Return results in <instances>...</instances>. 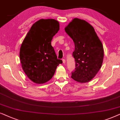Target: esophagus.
<instances>
[{
    "instance_id": "1",
    "label": "esophagus",
    "mask_w": 120,
    "mask_h": 120,
    "mask_svg": "<svg viewBox=\"0 0 120 120\" xmlns=\"http://www.w3.org/2000/svg\"><path fill=\"white\" fill-rule=\"evenodd\" d=\"M63 64H65L66 63V60H65V59H63Z\"/></svg>"
}]
</instances>
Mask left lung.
<instances>
[{
	"label": "left lung",
	"mask_w": 120,
	"mask_h": 120,
	"mask_svg": "<svg viewBox=\"0 0 120 120\" xmlns=\"http://www.w3.org/2000/svg\"><path fill=\"white\" fill-rule=\"evenodd\" d=\"M72 39L75 48L72 56L76 68L71 78L79 83L92 80L101 68L104 59L103 44L90 24L78 18L73 19L65 28Z\"/></svg>",
	"instance_id": "left-lung-1"
}]
</instances>
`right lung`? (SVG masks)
I'll list each match as a JSON object with an SVG mask.
<instances>
[{
  "label": "right lung",
  "instance_id": "1",
  "mask_svg": "<svg viewBox=\"0 0 120 120\" xmlns=\"http://www.w3.org/2000/svg\"><path fill=\"white\" fill-rule=\"evenodd\" d=\"M60 29L59 22L52 19L35 22L22 41L20 50L22 68L36 84L45 83L54 76L57 66L63 63L57 59L51 44L52 37Z\"/></svg>",
  "mask_w": 120,
  "mask_h": 120
}]
</instances>
